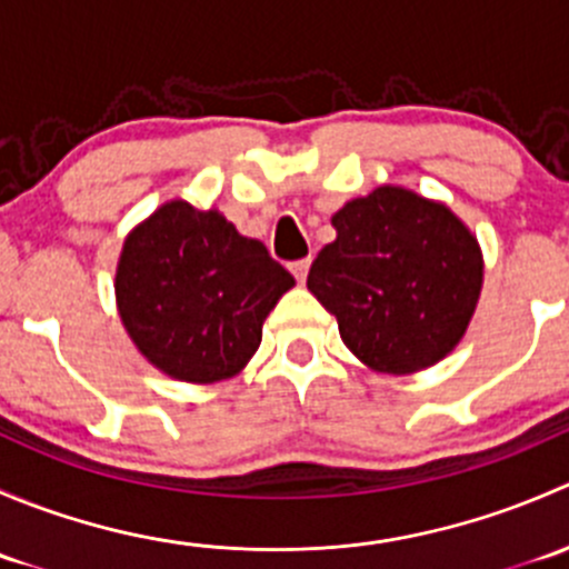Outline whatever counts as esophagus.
<instances>
[{
	"mask_svg": "<svg viewBox=\"0 0 569 569\" xmlns=\"http://www.w3.org/2000/svg\"><path fill=\"white\" fill-rule=\"evenodd\" d=\"M289 269H291V274L297 278V283H302V280L308 278V269H311V258H300V261H291Z\"/></svg>",
	"mask_w": 569,
	"mask_h": 569,
	"instance_id": "34e87169",
	"label": "esophagus"
}]
</instances>
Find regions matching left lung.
Instances as JSON below:
<instances>
[{
  "instance_id": "obj_1",
  "label": "left lung",
  "mask_w": 569,
  "mask_h": 569,
  "mask_svg": "<svg viewBox=\"0 0 569 569\" xmlns=\"http://www.w3.org/2000/svg\"><path fill=\"white\" fill-rule=\"evenodd\" d=\"M308 289L338 319L355 358L410 375L460 343L481 291V252L443 203L380 187L332 217Z\"/></svg>"
}]
</instances>
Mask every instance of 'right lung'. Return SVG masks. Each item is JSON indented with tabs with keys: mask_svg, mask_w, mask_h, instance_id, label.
Returning a JSON list of instances; mask_svg holds the SVG:
<instances>
[{
	"mask_svg": "<svg viewBox=\"0 0 569 569\" xmlns=\"http://www.w3.org/2000/svg\"><path fill=\"white\" fill-rule=\"evenodd\" d=\"M295 278L220 211L173 200L120 252L114 295L131 341L183 382L233 377L256 355L261 325Z\"/></svg>",
	"mask_w": 569,
	"mask_h": 569,
	"instance_id": "1",
	"label": "right lung"
}]
</instances>
